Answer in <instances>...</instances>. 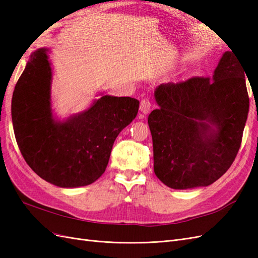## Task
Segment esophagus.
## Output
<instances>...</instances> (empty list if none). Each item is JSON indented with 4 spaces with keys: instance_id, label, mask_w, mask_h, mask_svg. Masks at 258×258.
Segmentation results:
<instances>
[{
    "instance_id": "34e87169",
    "label": "esophagus",
    "mask_w": 258,
    "mask_h": 258,
    "mask_svg": "<svg viewBox=\"0 0 258 258\" xmlns=\"http://www.w3.org/2000/svg\"><path fill=\"white\" fill-rule=\"evenodd\" d=\"M151 106H152V104L150 102V100L143 99L141 101V103H140V111H141L144 115H147L151 111Z\"/></svg>"
}]
</instances>
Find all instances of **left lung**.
<instances>
[{
    "instance_id": "8db88e82",
    "label": "left lung",
    "mask_w": 258,
    "mask_h": 258,
    "mask_svg": "<svg viewBox=\"0 0 258 258\" xmlns=\"http://www.w3.org/2000/svg\"><path fill=\"white\" fill-rule=\"evenodd\" d=\"M244 73L235 53L226 51L211 79L156 87L158 108L148 116L154 171L170 188L209 186L231 166L249 106Z\"/></svg>"
}]
</instances>
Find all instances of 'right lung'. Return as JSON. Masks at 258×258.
<instances>
[{
    "label": "right lung",
    "instance_id": "add662e5",
    "mask_svg": "<svg viewBox=\"0 0 258 258\" xmlns=\"http://www.w3.org/2000/svg\"><path fill=\"white\" fill-rule=\"evenodd\" d=\"M48 53V48L32 52L15 87V137L29 167L46 182L62 188L89 185L104 173L114 141L136 118L140 102L100 92L87 110L57 118Z\"/></svg>",
    "mask_w": 258,
    "mask_h": 258
}]
</instances>
